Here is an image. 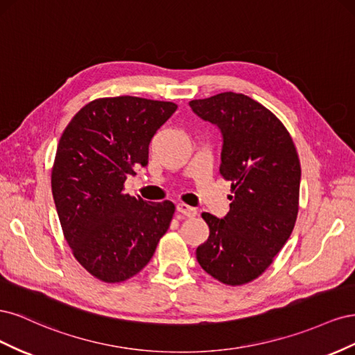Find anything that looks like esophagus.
<instances>
[{"label": "esophagus", "mask_w": 355, "mask_h": 355, "mask_svg": "<svg viewBox=\"0 0 355 355\" xmlns=\"http://www.w3.org/2000/svg\"><path fill=\"white\" fill-rule=\"evenodd\" d=\"M176 209H178V211L179 213H182V214H185L187 218H196L197 216V209H194V207H191V206H188V204H184V202H179L178 206H176Z\"/></svg>", "instance_id": "34e87169"}]
</instances>
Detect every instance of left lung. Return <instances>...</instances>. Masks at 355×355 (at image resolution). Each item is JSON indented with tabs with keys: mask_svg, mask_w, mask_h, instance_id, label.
Instances as JSON below:
<instances>
[{
	"mask_svg": "<svg viewBox=\"0 0 355 355\" xmlns=\"http://www.w3.org/2000/svg\"><path fill=\"white\" fill-rule=\"evenodd\" d=\"M189 106L219 128V173L232 191L227 216L201 214L210 235L198 245L197 261L223 284H245L272 263L293 231L300 185L296 148L282 121L245 94L219 93Z\"/></svg>",
	"mask_w": 355,
	"mask_h": 355,
	"instance_id": "1",
	"label": "left lung"
}]
</instances>
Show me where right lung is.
Here are the masks:
<instances>
[{"label": "right lung", "instance_id": "add662e5", "mask_svg": "<svg viewBox=\"0 0 355 355\" xmlns=\"http://www.w3.org/2000/svg\"><path fill=\"white\" fill-rule=\"evenodd\" d=\"M178 106L133 96L98 99L63 132L51 191L73 256L92 275L120 283L144 270L167 232L171 201L124 194V182L148 166L149 142Z\"/></svg>", "mask_w": 355, "mask_h": 355}]
</instances>
